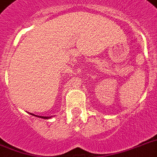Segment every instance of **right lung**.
I'll list each match as a JSON object with an SVG mask.
<instances>
[{"label": "right lung", "mask_w": 157, "mask_h": 157, "mask_svg": "<svg viewBox=\"0 0 157 157\" xmlns=\"http://www.w3.org/2000/svg\"><path fill=\"white\" fill-rule=\"evenodd\" d=\"M31 115H33V116H34V117H39V118H42V119H50V118H51L52 117H41V116H36V115H34L33 114V113H30Z\"/></svg>", "instance_id": "obj_1"}]
</instances>
